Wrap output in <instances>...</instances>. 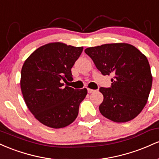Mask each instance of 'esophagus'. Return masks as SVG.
I'll list each match as a JSON object with an SVG mask.
<instances>
[{
  "label": "esophagus",
  "mask_w": 159,
  "mask_h": 159,
  "mask_svg": "<svg viewBox=\"0 0 159 159\" xmlns=\"http://www.w3.org/2000/svg\"><path fill=\"white\" fill-rule=\"evenodd\" d=\"M87 91H88V93H93L96 90H92V89H90V88H87Z\"/></svg>",
  "instance_id": "esophagus-1"
}]
</instances>
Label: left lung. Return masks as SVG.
Returning <instances> with one entry per match:
<instances>
[{
	"instance_id": "8db88e82",
	"label": "left lung",
	"mask_w": 159,
	"mask_h": 159,
	"mask_svg": "<svg viewBox=\"0 0 159 159\" xmlns=\"http://www.w3.org/2000/svg\"><path fill=\"white\" fill-rule=\"evenodd\" d=\"M103 75H113L111 87H100L99 111L107 119L125 123L145 107L152 83L147 57L128 43H108L84 50Z\"/></svg>"
}]
</instances>
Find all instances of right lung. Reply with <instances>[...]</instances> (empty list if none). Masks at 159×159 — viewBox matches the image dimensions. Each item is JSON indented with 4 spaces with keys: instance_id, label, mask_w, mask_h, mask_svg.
I'll return each instance as SVG.
<instances>
[{
    "instance_id": "right-lung-1",
    "label": "right lung",
    "mask_w": 159,
    "mask_h": 159,
    "mask_svg": "<svg viewBox=\"0 0 159 159\" xmlns=\"http://www.w3.org/2000/svg\"><path fill=\"white\" fill-rule=\"evenodd\" d=\"M83 48L58 42L48 43L24 63L20 81L24 100L34 117L46 126L64 128L77 118L87 90L64 87L63 82L73 80L71 69Z\"/></svg>"
}]
</instances>
